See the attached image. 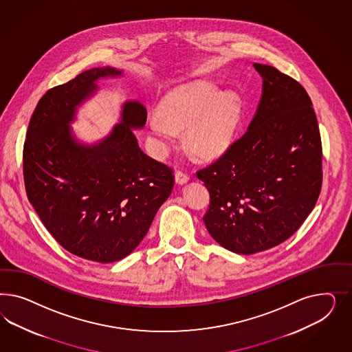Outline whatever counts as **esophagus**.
I'll return each instance as SVG.
<instances>
[{
    "mask_svg": "<svg viewBox=\"0 0 352 352\" xmlns=\"http://www.w3.org/2000/svg\"><path fill=\"white\" fill-rule=\"evenodd\" d=\"M190 179V175L186 173V171L183 170H177L175 171V182L178 183V184H183V183H186V182H188Z\"/></svg>",
    "mask_w": 352,
    "mask_h": 352,
    "instance_id": "obj_1",
    "label": "esophagus"
}]
</instances>
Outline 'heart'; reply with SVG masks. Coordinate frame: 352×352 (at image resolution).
Listing matches in <instances>:
<instances>
[{
	"label": "heart",
	"mask_w": 352,
	"mask_h": 352,
	"mask_svg": "<svg viewBox=\"0 0 352 352\" xmlns=\"http://www.w3.org/2000/svg\"><path fill=\"white\" fill-rule=\"evenodd\" d=\"M159 116L147 121L149 134L159 151L175 138L174 129L186 128L187 146L196 155L209 157L223 152L234 138L240 121V100L221 93L209 81L177 86L161 99Z\"/></svg>",
	"instance_id": "obj_1"
}]
</instances>
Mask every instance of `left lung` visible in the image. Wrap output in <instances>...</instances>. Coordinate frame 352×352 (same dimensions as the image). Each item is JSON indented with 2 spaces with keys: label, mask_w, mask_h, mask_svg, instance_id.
I'll use <instances>...</instances> for the list:
<instances>
[{
  "label": "left lung",
  "mask_w": 352,
  "mask_h": 352,
  "mask_svg": "<svg viewBox=\"0 0 352 352\" xmlns=\"http://www.w3.org/2000/svg\"><path fill=\"white\" fill-rule=\"evenodd\" d=\"M263 93L249 128L197 170L210 193L204 222L237 254L281 244L312 212L322 183L319 125L305 87L272 65L254 63Z\"/></svg>",
  "instance_id": "left-lung-1"
}]
</instances>
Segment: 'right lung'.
Instances as JSON below:
<instances>
[{
  "instance_id": "add662e5",
  "label": "right lung",
  "mask_w": 352,
  "mask_h": 352,
  "mask_svg": "<svg viewBox=\"0 0 352 352\" xmlns=\"http://www.w3.org/2000/svg\"><path fill=\"white\" fill-rule=\"evenodd\" d=\"M121 75L91 68L49 89L33 112L23 148L25 192L36 213L65 250L111 263L129 256L174 186L173 169L146 155L131 128H142L147 111L128 102L122 122L96 146H82L68 124L96 81Z\"/></svg>"
}]
</instances>
